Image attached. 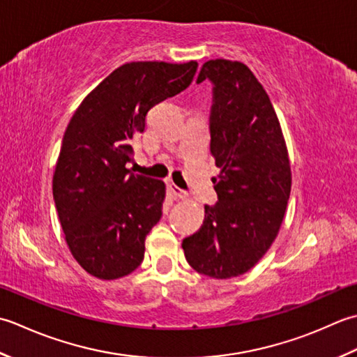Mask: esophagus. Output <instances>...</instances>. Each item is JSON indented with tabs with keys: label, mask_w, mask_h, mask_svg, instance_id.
Wrapping results in <instances>:
<instances>
[{
	"label": "esophagus",
	"mask_w": 357,
	"mask_h": 357,
	"mask_svg": "<svg viewBox=\"0 0 357 357\" xmlns=\"http://www.w3.org/2000/svg\"><path fill=\"white\" fill-rule=\"evenodd\" d=\"M169 189H171V192H172V195H174V199L183 200V199L188 197V192L183 191V189H180L177 185H174V183L169 185Z\"/></svg>",
	"instance_id": "1"
}]
</instances>
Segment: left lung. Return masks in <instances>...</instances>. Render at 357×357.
I'll use <instances>...</instances> for the list:
<instances>
[{"mask_svg":"<svg viewBox=\"0 0 357 357\" xmlns=\"http://www.w3.org/2000/svg\"><path fill=\"white\" fill-rule=\"evenodd\" d=\"M206 78L214 84L209 128L219 202L205 206L200 229L181 246L197 273L231 279L250 271L278 237L291 165L278 114L251 69L217 58L203 64L197 83Z\"/></svg>","mask_w":357,"mask_h":357,"instance_id":"1","label":"left lung"}]
</instances>
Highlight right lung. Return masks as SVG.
<instances>
[{"instance_id": "obj_1", "label": "right lung", "mask_w": 357, "mask_h": 357, "mask_svg": "<svg viewBox=\"0 0 357 357\" xmlns=\"http://www.w3.org/2000/svg\"><path fill=\"white\" fill-rule=\"evenodd\" d=\"M197 61L126 63L87 93L72 115L52 191L64 240L86 273L115 280L137 270L162 217L166 185L130 174L132 142L152 106L191 84Z\"/></svg>"}]
</instances>
